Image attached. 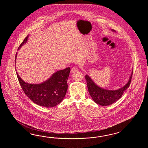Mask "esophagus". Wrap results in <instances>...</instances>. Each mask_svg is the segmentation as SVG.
Instances as JSON below:
<instances>
[{
  "mask_svg": "<svg viewBox=\"0 0 148 148\" xmlns=\"http://www.w3.org/2000/svg\"><path fill=\"white\" fill-rule=\"evenodd\" d=\"M78 71V68L77 67H73L71 70V73H74L77 72Z\"/></svg>",
  "mask_w": 148,
  "mask_h": 148,
  "instance_id": "esophagus-1",
  "label": "esophagus"
}]
</instances>
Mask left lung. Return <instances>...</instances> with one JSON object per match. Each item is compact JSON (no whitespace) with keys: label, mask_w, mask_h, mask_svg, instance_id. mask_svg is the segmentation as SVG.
I'll list each match as a JSON object with an SVG mask.
<instances>
[{"label":"left lung","mask_w":148,"mask_h":148,"mask_svg":"<svg viewBox=\"0 0 148 148\" xmlns=\"http://www.w3.org/2000/svg\"><path fill=\"white\" fill-rule=\"evenodd\" d=\"M111 30L112 32H115V31L114 29ZM132 75L133 69L129 80L126 85L122 87L115 90H109L101 88L96 85L91 77L88 75H86L85 79L87 84L88 91L92 100L96 104L103 106H106L116 102L121 98L124 92L130 86L132 79Z\"/></svg>","instance_id":"obj_1"}]
</instances>
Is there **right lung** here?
Returning a JSON list of instances; mask_svg holds the SVG:
<instances>
[{"label":"right lung","instance_id":"1","mask_svg":"<svg viewBox=\"0 0 148 148\" xmlns=\"http://www.w3.org/2000/svg\"><path fill=\"white\" fill-rule=\"evenodd\" d=\"M29 35L19 45L18 50L27 43ZM16 54V59L17 57ZM16 62V61H15ZM19 84L25 94L33 102L43 107H54L63 101L66 94L67 80L69 76V67L53 73L49 78L41 84H29L21 78L16 70Z\"/></svg>","mask_w":148,"mask_h":148}]
</instances>
